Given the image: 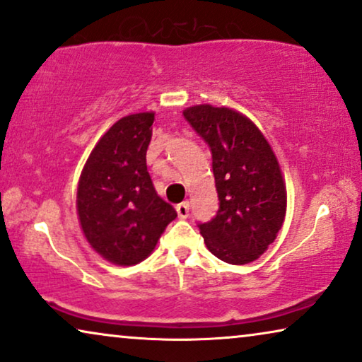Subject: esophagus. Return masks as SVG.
Wrapping results in <instances>:
<instances>
[{
	"label": "esophagus",
	"mask_w": 362,
	"mask_h": 362,
	"mask_svg": "<svg viewBox=\"0 0 362 362\" xmlns=\"http://www.w3.org/2000/svg\"><path fill=\"white\" fill-rule=\"evenodd\" d=\"M176 212H177V216L181 217V219H186V217L189 216V202H187V201L180 202V204L176 206Z\"/></svg>",
	"instance_id": "esophagus-1"
}]
</instances>
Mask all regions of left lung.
I'll return each mask as SVG.
<instances>
[{
  "label": "left lung",
  "mask_w": 362,
  "mask_h": 362,
  "mask_svg": "<svg viewBox=\"0 0 362 362\" xmlns=\"http://www.w3.org/2000/svg\"><path fill=\"white\" fill-rule=\"evenodd\" d=\"M212 155L219 209L199 222L211 254L232 265L259 259L281 229L286 191L279 161L259 128L229 108L197 105L182 112Z\"/></svg>",
  "instance_id": "1"
}]
</instances>
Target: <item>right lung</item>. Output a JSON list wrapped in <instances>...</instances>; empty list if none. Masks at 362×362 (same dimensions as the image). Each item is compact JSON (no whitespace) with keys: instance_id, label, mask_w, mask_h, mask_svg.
<instances>
[{"instance_id":"add662e5","label":"right lung","mask_w":362,"mask_h":362,"mask_svg":"<svg viewBox=\"0 0 362 362\" xmlns=\"http://www.w3.org/2000/svg\"><path fill=\"white\" fill-rule=\"evenodd\" d=\"M155 113L118 120L83 166L77 212L88 244L117 265H135L155 249L177 214L163 201L146 170Z\"/></svg>"}]
</instances>
